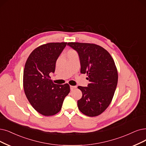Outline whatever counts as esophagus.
Listing matches in <instances>:
<instances>
[{"mask_svg":"<svg viewBox=\"0 0 146 146\" xmlns=\"http://www.w3.org/2000/svg\"><path fill=\"white\" fill-rule=\"evenodd\" d=\"M77 88V86H70V89H71V90H73L74 89H76Z\"/></svg>","mask_w":146,"mask_h":146,"instance_id":"34e87169","label":"esophagus"}]
</instances>
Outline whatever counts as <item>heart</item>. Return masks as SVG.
Instances as JSON below:
<instances>
[{
    "instance_id": "b5f03b06",
    "label": "heart",
    "mask_w": 146,
    "mask_h": 146,
    "mask_svg": "<svg viewBox=\"0 0 146 146\" xmlns=\"http://www.w3.org/2000/svg\"><path fill=\"white\" fill-rule=\"evenodd\" d=\"M76 53V52H75L74 50H69V51H68V54H69V53Z\"/></svg>"
}]
</instances>
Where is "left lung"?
Wrapping results in <instances>:
<instances>
[{"mask_svg": "<svg viewBox=\"0 0 146 146\" xmlns=\"http://www.w3.org/2000/svg\"><path fill=\"white\" fill-rule=\"evenodd\" d=\"M76 50L81 63V73L86 74L88 87L78 86L83 95L77 102L84 114L95 117L102 114L112 101L118 81L114 61L102 46L90 43L68 42Z\"/></svg>", "mask_w": 146, "mask_h": 146, "instance_id": "8db88e82", "label": "left lung"}]
</instances>
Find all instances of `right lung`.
Here are the masks:
<instances>
[{
  "mask_svg": "<svg viewBox=\"0 0 146 146\" xmlns=\"http://www.w3.org/2000/svg\"><path fill=\"white\" fill-rule=\"evenodd\" d=\"M67 42H50L38 46L28 57L23 72V87L29 102L45 116L59 113L70 92L68 84H56L51 80L57 58Z\"/></svg>",
  "mask_w": 146,
  "mask_h": 146,
  "instance_id": "add662e5",
  "label": "right lung"
}]
</instances>
